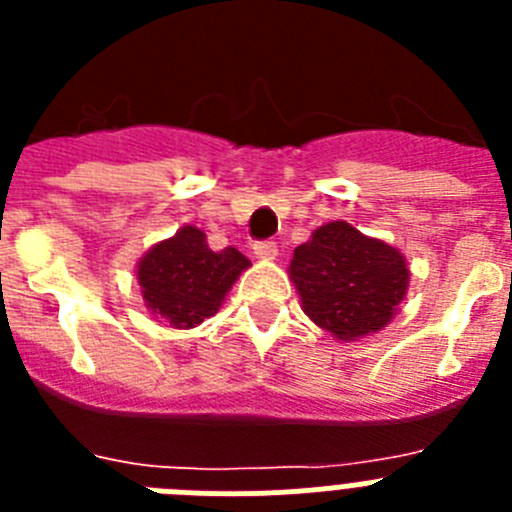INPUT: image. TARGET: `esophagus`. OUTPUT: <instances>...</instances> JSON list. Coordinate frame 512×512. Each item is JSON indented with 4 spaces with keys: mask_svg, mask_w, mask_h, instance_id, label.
I'll list each match as a JSON object with an SVG mask.
<instances>
[{
    "mask_svg": "<svg viewBox=\"0 0 512 512\" xmlns=\"http://www.w3.org/2000/svg\"><path fill=\"white\" fill-rule=\"evenodd\" d=\"M277 243L274 241H261L253 246V253H256V259L261 261H271V259H277Z\"/></svg>",
    "mask_w": 512,
    "mask_h": 512,
    "instance_id": "obj_1",
    "label": "esophagus"
}]
</instances>
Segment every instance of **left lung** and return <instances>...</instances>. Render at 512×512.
I'll return each mask as SVG.
<instances>
[{
	"instance_id": "1",
	"label": "left lung",
	"mask_w": 512,
	"mask_h": 512,
	"mask_svg": "<svg viewBox=\"0 0 512 512\" xmlns=\"http://www.w3.org/2000/svg\"><path fill=\"white\" fill-rule=\"evenodd\" d=\"M287 271L302 312L341 343L387 328L410 287V266L400 248L346 220L312 230L310 241L295 248Z\"/></svg>"
}]
</instances>
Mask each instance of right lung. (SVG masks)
Returning a JSON list of instances; mask_svg holds the SVG:
<instances>
[{
	"mask_svg": "<svg viewBox=\"0 0 512 512\" xmlns=\"http://www.w3.org/2000/svg\"><path fill=\"white\" fill-rule=\"evenodd\" d=\"M248 266L251 261L238 248L215 253L207 246L205 230L182 225L140 256L135 277L151 315L169 328L189 330L223 307L230 287Z\"/></svg>",
	"mask_w": 512,
	"mask_h": 512,
	"instance_id": "obj_1",
	"label": "right lung"
}]
</instances>
